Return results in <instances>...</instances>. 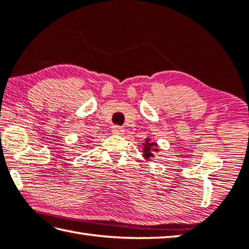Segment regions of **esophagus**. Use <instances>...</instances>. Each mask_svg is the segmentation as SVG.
<instances>
[{"label":"esophagus","instance_id":"34e87169","mask_svg":"<svg viewBox=\"0 0 249 249\" xmlns=\"http://www.w3.org/2000/svg\"><path fill=\"white\" fill-rule=\"evenodd\" d=\"M112 133L114 134H123L124 128H121L120 125H114L112 126Z\"/></svg>","mask_w":249,"mask_h":249}]
</instances>
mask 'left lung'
<instances>
[{"instance_id": "obj_1", "label": "left lung", "mask_w": 249, "mask_h": 249, "mask_svg": "<svg viewBox=\"0 0 249 249\" xmlns=\"http://www.w3.org/2000/svg\"><path fill=\"white\" fill-rule=\"evenodd\" d=\"M154 147H157V145L155 143H148V141H146V143L144 144V157L145 158H149L152 157V151H155L153 149Z\"/></svg>"}]
</instances>
